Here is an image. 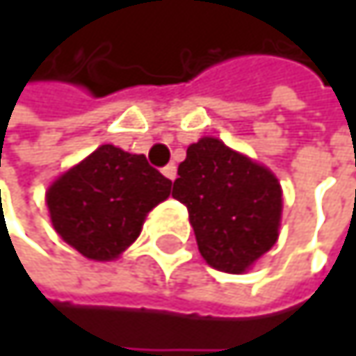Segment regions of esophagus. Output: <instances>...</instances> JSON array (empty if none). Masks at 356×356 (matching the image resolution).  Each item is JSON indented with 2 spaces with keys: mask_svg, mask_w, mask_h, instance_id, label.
<instances>
[{
  "mask_svg": "<svg viewBox=\"0 0 356 356\" xmlns=\"http://www.w3.org/2000/svg\"><path fill=\"white\" fill-rule=\"evenodd\" d=\"M163 175L167 179H171V181H175V177H177V167H175V165H167V167L163 169Z\"/></svg>",
  "mask_w": 356,
  "mask_h": 356,
  "instance_id": "esophagus-1",
  "label": "esophagus"
}]
</instances>
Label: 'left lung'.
I'll return each mask as SVG.
<instances>
[{
    "mask_svg": "<svg viewBox=\"0 0 356 356\" xmlns=\"http://www.w3.org/2000/svg\"><path fill=\"white\" fill-rule=\"evenodd\" d=\"M173 197L187 206L202 257L229 274L245 272L278 239L282 189L276 175L218 138L187 148Z\"/></svg>",
    "mask_w": 356,
    "mask_h": 356,
    "instance_id": "8db88e82",
    "label": "left lung"
}]
</instances>
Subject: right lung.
<instances>
[{"label":"right lung","mask_w":356,"mask_h":356,"mask_svg":"<svg viewBox=\"0 0 356 356\" xmlns=\"http://www.w3.org/2000/svg\"><path fill=\"white\" fill-rule=\"evenodd\" d=\"M171 185L144 154L103 144L51 183L47 208L67 245L108 261L138 239L148 212L171 195Z\"/></svg>","instance_id":"1"}]
</instances>
